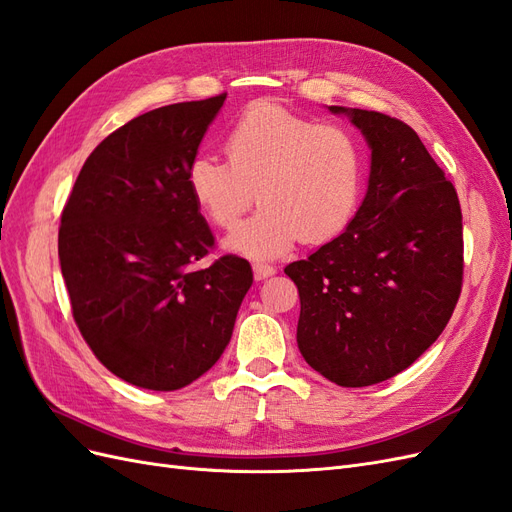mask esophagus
Instances as JSON below:
<instances>
[{
  "label": "esophagus",
  "instance_id": "obj_1",
  "mask_svg": "<svg viewBox=\"0 0 512 512\" xmlns=\"http://www.w3.org/2000/svg\"><path fill=\"white\" fill-rule=\"evenodd\" d=\"M252 269H254L256 280H267V277L275 275V267H271V265H265V262H256V265H254Z\"/></svg>",
  "mask_w": 512,
  "mask_h": 512
}]
</instances>
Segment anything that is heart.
I'll use <instances>...</instances> for the list:
<instances>
[{
	"instance_id": "1",
	"label": "heart",
	"mask_w": 512,
	"mask_h": 512,
	"mask_svg": "<svg viewBox=\"0 0 512 512\" xmlns=\"http://www.w3.org/2000/svg\"><path fill=\"white\" fill-rule=\"evenodd\" d=\"M228 162L196 153L185 183L196 207L218 228H232L254 203L260 209L224 239L232 254L271 260L299 239L329 243L350 226L365 181L363 147L339 123H316L277 102H256L224 136Z\"/></svg>"
}]
</instances>
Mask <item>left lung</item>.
<instances>
[{
	"mask_svg": "<svg viewBox=\"0 0 512 512\" xmlns=\"http://www.w3.org/2000/svg\"><path fill=\"white\" fill-rule=\"evenodd\" d=\"M329 111L371 149L367 194L342 235L284 273L299 288L303 359L356 389L397 376L444 331L461 292L463 226L453 183L408 123Z\"/></svg>",
	"mask_w": 512,
	"mask_h": 512,
	"instance_id": "left-lung-1",
	"label": "left lung"
}]
</instances>
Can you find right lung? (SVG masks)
<instances>
[{
    "label": "right lung",
    "instance_id": "add662e5",
    "mask_svg": "<svg viewBox=\"0 0 512 512\" xmlns=\"http://www.w3.org/2000/svg\"><path fill=\"white\" fill-rule=\"evenodd\" d=\"M224 100L168 104L108 134L61 213L76 327L108 371L141 389H183L218 363L254 280L239 256L196 267L213 235L185 173Z\"/></svg>",
    "mask_w": 512,
    "mask_h": 512
}]
</instances>
